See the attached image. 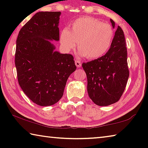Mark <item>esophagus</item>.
<instances>
[{
	"instance_id": "esophagus-1",
	"label": "esophagus",
	"mask_w": 148,
	"mask_h": 148,
	"mask_svg": "<svg viewBox=\"0 0 148 148\" xmlns=\"http://www.w3.org/2000/svg\"><path fill=\"white\" fill-rule=\"evenodd\" d=\"M75 64L77 67V68H80L82 66V62L78 59H76V61H75Z\"/></svg>"
}]
</instances>
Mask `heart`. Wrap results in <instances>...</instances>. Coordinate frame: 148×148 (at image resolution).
I'll use <instances>...</instances> for the list:
<instances>
[{
    "mask_svg": "<svg viewBox=\"0 0 148 148\" xmlns=\"http://www.w3.org/2000/svg\"><path fill=\"white\" fill-rule=\"evenodd\" d=\"M114 30L108 23L91 17H82L72 23L71 31L64 28L60 40L67 49L74 48L78 42L77 49L89 59L103 56L114 40Z\"/></svg>",
    "mask_w": 148,
    "mask_h": 148,
    "instance_id": "obj_1",
    "label": "heart"
}]
</instances>
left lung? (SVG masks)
Masks as SVG:
<instances>
[{
	"mask_svg": "<svg viewBox=\"0 0 148 148\" xmlns=\"http://www.w3.org/2000/svg\"><path fill=\"white\" fill-rule=\"evenodd\" d=\"M112 27L115 23L110 19ZM87 78L89 98L98 106L116 103L125 91L129 76L123 31L119 26L110 48L104 56L82 64Z\"/></svg>",
	"mask_w": 148,
	"mask_h": 148,
	"instance_id": "obj_1",
	"label": "left lung"
}]
</instances>
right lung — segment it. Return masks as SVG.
<instances>
[{
	"mask_svg": "<svg viewBox=\"0 0 148 148\" xmlns=\"http://www.w3.org/2000/svg\"><path fill=\"white\" fill-rule=\"evenodd\" d=\"M60 12H40L27 22L16 40L15 64L20 87L41 106L57 103L66 81L76 69L74 57L54 51L49 40H59Z\"/></svg>",
	"mask_w": 148,
	"mask_h": 148,
	"instance_id": "1",
	"label": "right lung"
}]
</instances>
